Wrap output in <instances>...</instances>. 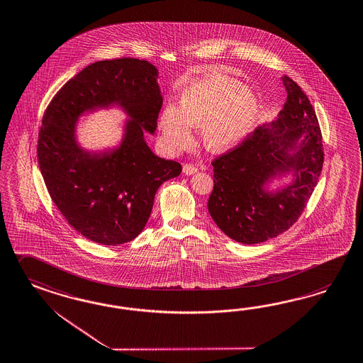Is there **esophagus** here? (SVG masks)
I'll list each match as a JSON object with an SVG mask.
<instances>
[{
	"label": "esophagus",
	"instance_id": "esophagus-1",
	"mask_svg": "<svg viewBox=\"0 0 363 363\" xmlns=\"http://www.w3.org/2000/svg\"><path fill=\"white\" fill-rule=\"evenodd\" d=\"M183 172L186 175H194V174L197 172V166L192 164V163H186V164H184V167H183Z\"/></svg>",
	"mask_w": 363,
	"mask_h": 363
}]
</instances>
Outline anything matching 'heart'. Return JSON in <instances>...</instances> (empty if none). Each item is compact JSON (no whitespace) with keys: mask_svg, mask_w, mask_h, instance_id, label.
<instances>
[{"mask_svg":"<svg viewBox=\"0 0 363 363\" xmlns=\"http://www.w3.org/2000/svg\"><path fill=\"white\" fill-rule=\"evenodd\" d=\"M259 112L255 94L225 74H209L189 84L180 94V108L166 106L159 117L163 142L169 151L192 143L191 125L204 126L206 147L225 151L238 145L254 128Z\"/></svg>","mask_w":363,"mask_h":363,"instance_id":"heart-1","label":"heart"}]
</instances>
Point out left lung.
<instances>
[{
	"label": "left lung",
	"instance_id": "obj_1",
	"mask_svg": "<svg viewBox=\"0 0 363 363\" xmlns=\"http://www.w3.org/2000/svg\"><path fill=\"white\" fill-rule=\"evenodd\" d=\"M287 101L271 128H259L212 160L214 186L208 211L232 240L246 245L289 230L304 212L324 163L323 135L307 94L283 77ZM303 140L298 145L297 140ZM297 149L292 155L289 151ZM294 170L296 182L277 194L262 186L277 173Z\"/></svg>",
	"mask_w": 363,
	"mask_h": 363
}]
</instances>
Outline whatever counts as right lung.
I'll return each mask as SVG.
<instances>
[{
	"label": "right lung",
	"instance_id": "1",
	"mask_svg": "<svg viewBox=\"0 0 363 363\" xmlns=\"http://www.w3.org/2000/svg\"><path fill=\"white\" fill-rule=\"evenodd\" d=\"M158 69L147 60L96 62L57 91L38 134V162L47 191L65 220L101 245L134 240L149 220L154 197L182 172L175 160L157 157L143 140L154 133L163 104ZM118 103L131 116L122 146L91 155L74 140V122L86 110Z\"/></svg>",
	"mask_w": 363,
	"mask_h": 363
}]
</instances>
